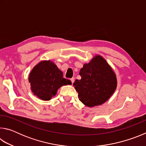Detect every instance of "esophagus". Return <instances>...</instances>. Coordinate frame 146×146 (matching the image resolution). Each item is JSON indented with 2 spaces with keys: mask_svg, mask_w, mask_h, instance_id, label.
<instances>
[{
  "mask_svg": "<svg viewBox=\"0 0 146 146\" xmlns=\"http://www.w3.org/2000/svg\"><path fill=\"white\" fill-rule=\"evenodd\" d=\"M70 80H71V82H72V84H73L74 81H75V79H74V78H71L70 79Z\"/></svg>",
  "mask_w": 146,
  "mask_h": 146,
  "instance_id": "1",
  "label": "esophagus"
}]
</instances>
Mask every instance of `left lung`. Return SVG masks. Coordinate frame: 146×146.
<instances>
[{
  "label": "left lung",
  "mask_w": 146,
  "mask_h": 146,
  "mask_svg": "<svg viewBox=\"0 0 146 146\" xmlns=\"http://www.w3.org/2000/svg\"><path fill=\"white\" fill-rule=\"evenodd\" d=\"M80 80L73 83L78 98L88 107L99 106L111 97L117 80L112 68L102 56L97 55L80 69Z\"/></svg>",
  "instance_id": "left-lung-1"
}]
</instances>
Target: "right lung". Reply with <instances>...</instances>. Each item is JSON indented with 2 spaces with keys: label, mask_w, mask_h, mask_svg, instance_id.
Here are the masks:
<instances>
[{
  "label": "right lung",
  "mask_w": 146,
  "mask_h": 146,
  "mask_svg": "<svg viewBox=\"0 0 146 146\" xmlns=\"http://www.w3.org/2000/svg\"><path fill=\"white\" fill-rule=\"evenodd\" d=\"M29 82L32 92L42 100H50L61 86L71 84L51 60L41 61L35 66L29 73Z\"/></svg>",
  "instance_id": "obj_1"
}]
</instances>
